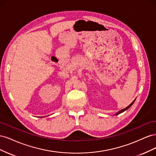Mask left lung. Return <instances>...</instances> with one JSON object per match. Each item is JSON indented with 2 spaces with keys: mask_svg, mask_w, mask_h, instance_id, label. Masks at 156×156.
Wrapping results in <instances>:
<instances>
[{
  "mask_svg": "<svg viewBox=\"0 0 156 156\" xmlns=\"http://www.w3.org/2000/svg\"><path fill=\"white\" fill-rule=\"evenodd\" d=\"M135 101V100L133 101V102H132L131 103V104L129 105V106H127L126 108H124V109H122V110H121V111H120L119 112H118V113H116V115H119V114H120V113H122V112H123L124 111H126L127 109H128V108L132 105H133V103H134V101Z\"/></svg>",
  "mask_w": 156,
  "mask_h": 156,
  "instance_id": "1",
  "label": "left lung"
}]
</instances>
